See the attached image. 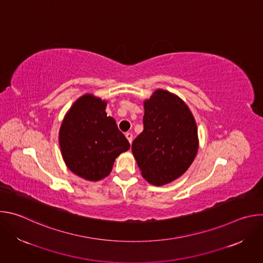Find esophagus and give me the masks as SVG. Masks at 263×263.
I'll list each match as a JSON object with an SVG mask.
<instances>
[{"mask_svg":"<svg viewBox=\"0 0 263 263\" xmlns=\"http://www.w3.org/2000/svg\"><path fill=\"white\" fill-rule=\"evenodd\" d=\"M125 135H126V137H127L128 141H129L130 143H132V140H133V135H132V133H130V132H127Z\"/></svg>","mask_w":263,"mask_h":263,"instance_id":"34e87169","label":"esophagus"}]
</instances>
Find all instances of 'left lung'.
<instances>
[{"label": "left lung", "mask_w": 263, "mask_h": 263, "mask_svg": "<svg viewBox=\"0 0 263 263\" xmlns=\"http://www.w3.org/2000/svg\"><path fill=\"white\" fill-rule=\"evenodd\" d=\"M143 108V131L134 139L132 153L141 176L160 186L181 177L194 162L198 128L189 106L167 90L156 89Z\"/></svg>", "instance_id": "left-lung-1"}]
</instances>
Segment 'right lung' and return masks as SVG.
Listing matches in <instances>:
<instances>
[{"mask_svg":"<svg viewBox=\"0 0 263 263\" xmlns=\"http://www.w3.org/2000/svg\"><path fill=\"white\" fill-rule=\"evenodd\" d=\"M107 101L85 93L74 102L61 123L59 146L67 168L77 176L99 181L107 177L116 158L130 143L106 114Z\"/></svg>","mask_w":263,"mask_h":263,"instance_id":"1","label":"right lung"}]
</instances>
